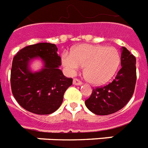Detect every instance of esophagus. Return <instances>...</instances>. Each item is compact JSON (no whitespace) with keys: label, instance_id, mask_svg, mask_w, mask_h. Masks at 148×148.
Returning <instances> with one entry per match:
<instances>
[{"label":"esophagus","instance_id":"34e87169","mask_svg":"<svg viewBox=\"0 0 148 148\" xmlns=\"http://www.w3.org/2000/svg\"><path fill=\"white\" fill-rule=\"evenodd\" d=\"M73 85H75V86H81L82 84V82L81 81H79V79H74L73 81Z\"/></svg>","mask_w":148,"mask_h":148}]
</instances>
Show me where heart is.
I'll list each match as a JSON object with an SVG mask.
<instances>
[{
  "label": "heart",
  "mask_w": 148,
  "mask_h": 148,
  "mask_svg": "<svg viewBox=\"0 0 148 148\" xmlns=\"http://www.w3.org/2000/svg\"><path fill=\"white\" fill-rule=\"evenodd\" d=\"M61 62L69 75H74L84 66L86 81L95 86H102L112 79L119 69L121 56L114 47L103 45L79 44L63 53Z\"/></svg>",
  "instance_id": "1"
}]
</instances>
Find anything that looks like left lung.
Instances as JSON below:
<instances>
[{"label":"left lung","instance_id":"left-lung-1","mask_svg":"<svg viewBox=\"0 0 148 148\" xmlns=\"http://www.w3.org/2000/svg\"><path fill=\"white\" fill-rule=\"evenodd\" d=\"M121 66L116 77L107 86L93 89L85 104L98 115L118 112L129 101L136 84V58L125 47L121 48Z\"/></svg>","mask_w":148,"mask_h":148}]
</instances>
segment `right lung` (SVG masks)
I'll use <instances>...</instances> for the list:
<instances>
[{
	"label": "right lung",
	"mask_w": 148,
	"mask_h": 148,
	"mask_svg": "<svg viewBox=\"0 0 148 148\" xmlns=\"http://www.w3.org/2000/svg\"><path fill=\"white\" fill-rule=\"evenodd\" d=\"M56 46L40 42L24 47L13 59L10 85L14 98L27 111L37 114L53 113L60 107L63 95L73 84L62 70ZM40 59V70L33 71L30 65Z\"/></svg>",
	"instance_id": "obj_1"
}]
</instances>
